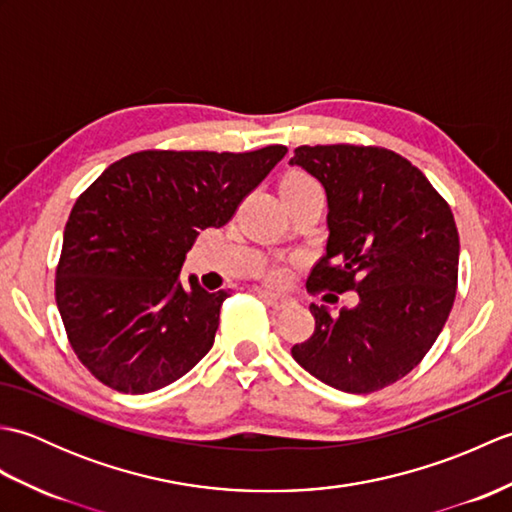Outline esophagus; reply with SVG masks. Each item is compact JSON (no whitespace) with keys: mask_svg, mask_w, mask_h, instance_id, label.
<instances>
[{"mask_svg":"<svg viewBox=\"0 0 512 512\" xmlns=\"http://www.w3.org/2000/svg\"><path fill=\"white\" fill-rule=\"evenodd\" d=\"M259 297H262L270 308L275 310H286L290 306H295V299L288 297V295H275V292H268V290H259Z\"/></svg>","mask_w":512,"mask_h":512,"instance_id":"1","label":"esophagus"}]
</instances>
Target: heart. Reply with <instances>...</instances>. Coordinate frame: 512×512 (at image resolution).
Wrapping results in <instances>:
<instances>
[{
  "mask_svg": "<svg viewBox=\"0 0 512 512\" xmlns=\"http://www.w3.org/2000/svg\"><path fill=\"white\" fill-rule=\"evenodd\" d=\"M301 184H314V180H310L308 176H303V173H292L284 180L281 187H301ZM268 279L273 281V284H281V281H286V270L284 268H270L268 270Z\"/></svg>",
  "mask_w": 512,
  "mask_h": 512,
  "instance_id": "obj_1",
  "label": "heart"
}]
</instances>
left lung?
<instances>
[{"label": "left lung", "instance_id": "obj_1", "mask_svg": "<svg viewBox=\"0 0 512 512\" xmlns=\"http://www.w3.org/2000/svg\"><path fill=\"white\" fill-rule=\"evenodd\" d=\"M290 165L328 195L330 235L308 290L358 292V306L339 312L310 303L314 332L292 358L347 394L383 389L422 361L449 319L460 262L453 213L418 167L383 147L303 145Z\"/></svg>", "mask_w": 512, "mask_h": 512}]
</instances>
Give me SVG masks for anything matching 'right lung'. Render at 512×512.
<instances>
[{
    "mask_svg": "<svg viewBox=\"0 0 512 512\" xmlns=\"http://www.w3.org/2000/svg\"><path fill=\"white\" fill-rule=\"evenodd\" d=\"M286 151H138L79 195L54 295L72 350L94 378L149 394L211 350L228 292H206L195 277L184 288V257L200 231L231 220Z\"/></svg>",
    "mask_w": 512,
    "mask_h": 512,
    "instance_id": "add662e5",
    "label": "right lung"
}]
</instances>
